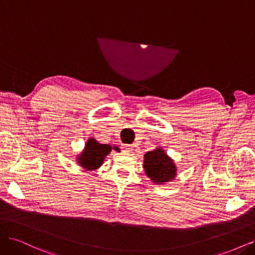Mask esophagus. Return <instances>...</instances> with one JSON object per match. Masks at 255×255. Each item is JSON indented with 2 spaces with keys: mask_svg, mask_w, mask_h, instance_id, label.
<instances>
[{
  "mask_svg": "<svg viewBox=\"0 0 255 255\" xmlns=\"http://www.w3.org/2000/svg\"><path fill=\"white\" fill-rule=\"evenodd\" d=\"M121 149L125 151V152H132L133 151V146H130V145H128V144H122V146H121Z\"/></svg>",
  "mask_w": 255,
  "mask_h": 255,
  "instance_id": "obj_1",
  "label": "esophagus"
}]
</instances>
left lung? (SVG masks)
I'll list each match as a JSON object with an SVG mask.
<instances>
[{"label":"left lung","instance_id":"left-lung-1","mask_svg":"<svg viewBox=\"0 0 255 255\" xmlns=\"http://www.w3.org/2000/svg\"><path fill=\"white\" fill-rule=\"evenodd\" d=\"M143 168L146 176L154 184L158 185H164L173 181L177 174L174 160L161 146H157L153 151L144 154Z\"/></svg>","mask_w":255,"mask_h":255}]
</instances>
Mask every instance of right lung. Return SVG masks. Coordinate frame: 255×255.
<instances>
[{
	"mask_svg": "<svg viewBox=\"0 0 255 255\" xmlns=\"http://www.w3.org/2000/svg\"><path fill=\"white\" fill-rule=\"evenodd\" d=\"M112 150L120 152L117 145L100 143L96 138L89 137L85 143L83 151L79 155H76L75 160L83 170L89 172L95 171L103 165L104 159Z\"/></svg>",
	"mask_w": 255,
	"mask_h": 255,
	"instance_id": "obj_1",
	"label": "right lung"
}]
</instances>
